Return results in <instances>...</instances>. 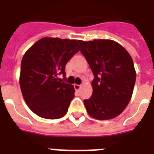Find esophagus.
I'll return each mask as SVG.
<instances>
[{"mask_svg":"<svg viewBox=\"0 0 154 154\" xmlns=\"http://www.w3.org/2000/svg\"><path fill=\"white\" fill-rule=\"evenodd\" d=\"M80 88H81V85H77V84H74V89L77 90V91H78L80 89Z\"/></svg>","mask_w":154,"mask_h":154,"instance_id":"1","label":"esophagus"}]
</instances>
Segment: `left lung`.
I'll use <instances>...</instances> for the list:
<instances>
[{
  "instance_id": "left-lung-1",
  "label": "left lung",
  "mask_w": 154,
  "mask_h": 154,
  "mask_svg": "<svg viewBox=\"0 0 154 154\" xmlns=\"http://www.w3.org/2000/svg\"><path fill=\"white\" fill-rule=\"evenodd\" d=\"M81 52L94 73L93 94L84 100L89 116L109 120L121 114L131 99L136 81L133 59L112 40L79 41Z\"/></svg>"
}]
</instances>
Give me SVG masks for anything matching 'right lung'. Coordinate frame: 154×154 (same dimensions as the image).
Segmentation results:
<instances>
[{
	"label": "right lung",
	"instance_id": "1",
	"mask_svg": "<svg viewBox=\"0 0 154 154\" xmlns=\"http://www.w3.org/2000/svg\"><path fill=\"white\" fill-rule=\"evenodd\" d=\"M76 40L44 37L28 49L20 64V86L32 112L46 119L65 116L75 89L58 78L65 77V65L80 50Z\"/></svg>",
	"mask_w": 154,
	"mask_h": 154
}]
</instances>
